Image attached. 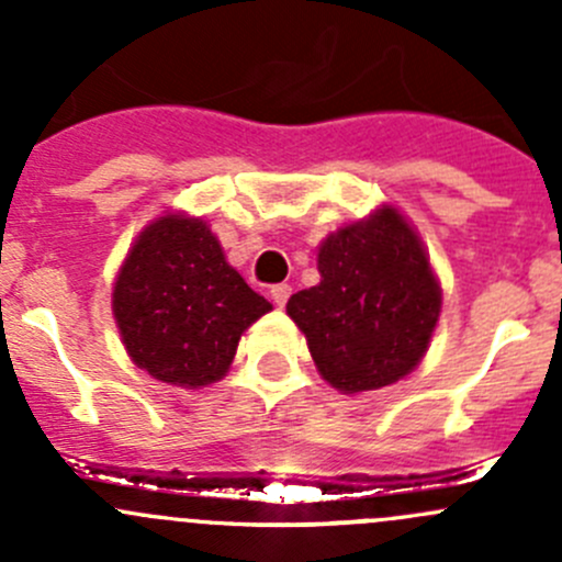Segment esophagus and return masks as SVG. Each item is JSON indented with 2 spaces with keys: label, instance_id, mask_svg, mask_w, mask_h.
I'll return each mask as SVG.
<instances>
[{
  "label": "esophagus",
  "instance_id": "obj_1",
  "mask_svg": "<svg viewBox=\"0 0 562 562\" xmlns=\"http://www.w3.org/2000/svg\"><path fill=\"white\" fill-rule=\"evenodd\" d=\"M271 299H274L277 307H285L288 299H291V285L288 282H280V285H271Z\"/></svg>",
  "mask_w": 562,
  "mask_h": 562
}]
</instances>
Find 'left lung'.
I'll return each instance as SVG.
<instances>
[{"mask_svg": "<svg viewBox=\"0 0 562 562\" xmlns=\"http://www.w3.org/2000/svg\"><path fill=\"white\" fill-rule=\"evenodd\" d=\"M321 282L288 299L323 381L345 394L416 370L440 317L438 277L394 206L345 225L317 249Z\"/></svg>", "mask_w": 562, "mask_h": 562, "instance_id": "1", "label": "left lung"}]
</instances>
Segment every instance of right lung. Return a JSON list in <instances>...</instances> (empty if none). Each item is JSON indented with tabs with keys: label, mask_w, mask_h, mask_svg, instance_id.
Returning a JSON list of instances; mask_svg holds the SVG:
<instances>
[{
	"label": "right lung",
	"mask_w": 562,
	"mask_h": 562,
	"mask_svg": "<svg viewBox=\"0 0 562 562\" xmlns=\"http://www.w3.org/2000/svg\"><path fill=\"white\" fill-rule=\"evenodd\" d=\"M269 310L228 266L209 225L187 214L146 225L113 282V317L130 359L181 389L220 381L241 334Z\"/></svg>",
	"instance_id": "add662e5"
}]
</instances>
